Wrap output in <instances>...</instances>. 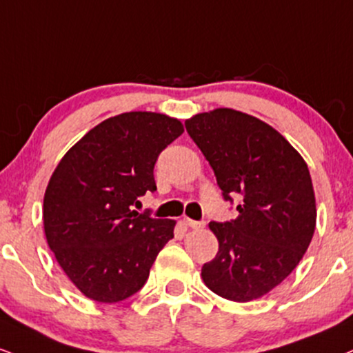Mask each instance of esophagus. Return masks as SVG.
Wrapping results in <instances>:
<instances>
[{
  "mask_svg": "<svg viewBox=\"0 0 353 353\" xmlns=\"http://www.w3.org/2000/svg\"><path fill=\"white\" fill-rule=\"evenodd\" d=\"M184 223L188 225L189 228H194V230H201V228H203V222H197V220H190V219H184Z\"/></svg>",
  "mask_w": 353,
  "mask_h": 353,
  "instance_id": "esophagus-1",
  "label": "esophagus"
}]
</instances>
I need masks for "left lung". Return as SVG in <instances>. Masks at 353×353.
Here are the masks:
<instances>
[{
	"label": "left lung",
	"instance_id": "1",
	"mask_svg": "<svg viewBox=\"0 0 353 353\" xmlns=\"http://www.w3.org/2000/svg\"><path fill=\"white\" fill-rule=\"evenodd\" d=\"M209 161L225 201L241 194L239 217L210 222L219 253L202 266L215 294L248 303L268 294L303 260L316 230V197L307 164L268 123L232 108L185 120Z\"/></svg>",
	"mask_w": 353,
	"mask_h": 353
}]
</instances>
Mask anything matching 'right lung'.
<instances>
[{"instance_id":"1","label":"right lung","mask_w":353,"mask_h":353,"mask_svg":"<svg viewBox=\"0 0 353 353\" xmlns=\"http://www.w3.org/2000/svg\"><path fill=\"white\" fill-rule=\"evenodd\" d=\"M184 133L177 118L130 112L101 121L57 164L44 194V233L59 266L97 303L130 298L146 283L176 220L131 210L154 192L159 152Z\"/></svg>"}]
</instances>
